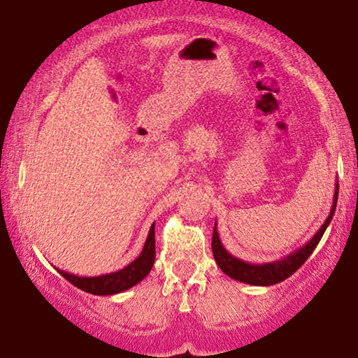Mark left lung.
Wrapping results in <instances>:
<instances>
[{"label":"left lung","instance_id":"1","mask_svg":"<svg viewBox=\"0 0 358 358\" xmlns=\"http://www.w3.org/2000/svg\"><path fill=\"white\" fill-rule=\"evenodd\" d=\"M336 199H338V183H336L335 193H334V205H331L330 215L327 217V220L323 222L322 227L318 229V232L306 242L303 248H299L294 252L287 254V256L278 259V261L266 262V264H250V262L242 261V259L232 256L227 249L224 248V244L220 242L219 232H217V222L215 227H213V236H212V252L215 257V262L219 264V268L227 274L229 278L236 279V281L245 282V285H254V286H271L278 285V282L285 281L286 278H289L291 274L296 273V271L305 264V261L311 256L316 245H318L320 239L323 237L324 231L330 225L331 219H334V213L336 208Z\"/></svg>","mask_w":358,"mask_h":358}]
</instances>
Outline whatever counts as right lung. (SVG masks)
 <instances>
[{
  "instance_id": "add662e5",
  "label": "right lung",
  "mask_w": 358,
  "mask_h": 358,
  "mask_svg": "<svg viewBox=\"0 0 358 358\" xmlns=\"http://www.w3.org/2000/svg\"><path fill=\"white\" fill-rule=\"evenodd\" d=\"M155 224L151 225L150 234H148V239L145 242V248H143L141 254L134 259L133 262L126 266V268L116 271V273L109 274H101V276H77V274L65 273V271L57 269L59 273L67 279L69 282H72L73 286H77L79 289L85 291V293L97 294V296H108V294H117L122 291L129 289L134 285H138L139 281H143L148 276L151 268L155 264Z\"/></svg>"
}]
</instances>
